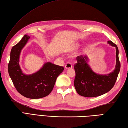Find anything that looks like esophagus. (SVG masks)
Masks as SVG:
<instances>
[{
    "label": "esophagus",
    "mask_w": 128,
    "mask_h": 128,
    "mask_svg": "<svg viewBox=\"0 0 128 128\" xmlns=\"http://www.w3.org/2000/svg\"><path fill=\"white\" fill-rule=\"evenodd\" d=\"M65 67H66V69H70L72 68V64L70 63L69 62H68L66 64V66H65Z\"/></svg>",
    "instance_id": "obj_1"
}]
</instances>
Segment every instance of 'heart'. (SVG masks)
I'll use <instances>...</instances> for the list:
<instances>
[{
    "mask_svg": "<svg viewBox=\"0 0 128 128\" xmlns=\"http://www.w3.org/2000/svg\"><path fill=\"white\" fill-rule=\"evenodd\" d=\"M80 47V44H76L74 47H72V50H76L78 47Z\"/></svg>",
    "mask_w": 128,
    "mask_h": 128,
    "instance_id": "heart-1",
    "label": "heart"
}]
</instances>
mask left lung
<instances>
[{"mask_svg":"<svg viewBox=\"0 0 128 128\" xmlns=\"http://www.w3.org/2000/svg\"><path fill=\"white\" fill-rule=\"evenodd\" d=\"M108 43L116 48V69L107 75H99L94 72L87 63L86 56L76 57L77 62L74 65L75 77L74 86L78 94L86 97H97L107 93L114 85L120 69L118 48L110 40Z\"/></svg>","mask_w":128,"mask_h":128,"instance_id":"obj_1","label":"left lung"}]
</instances>
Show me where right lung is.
Wrapping results in <instances>:
<instances>
[{
    "label": "right lung",
    "mask_w": 128,
    "mask_h": 128,
    "mask_svg": "<svg viewBox=\"0 0 128 128\" xmlns=\"http://www.w3.org/2000/svg\"><path fill=\"white\" fill-rule=\"evenodd\" d=\"M30 38L25 34L12 48L8 72L19 94L28 98L37 99L47 96L50 93L57 77L63 71L64 68L48 62L36 73L29 75L24 74L19 66V57L21 50Z\"/></svg>",
    "instance_id": "right-lung-1"
}]
</instances>
